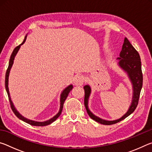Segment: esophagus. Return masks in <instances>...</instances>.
Listing matches in <instances>:
<instances>
[{
	"label": "esophagus",
	"mask_w": 152,
	"mask_h": 152,
	"mask_svg": "<svg viewBox=\"0 0 152 152\" xmlns=\"http://www.w3.org/2000/svg\"><path fill=\"white\" fill-rule=\"evenodd\" d=\"M84 78L83 76L78 75L75 77L74 78V84L76 86H82L84 84Z\"/></svg>",
	"instance_id": "1"
}]
</instances>
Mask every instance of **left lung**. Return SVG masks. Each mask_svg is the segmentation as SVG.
I'll return each mask as SVG.
<instances>
[{
	"label": "left lung",
	"instance_id": "obj_1",
	"mask_svg": "<svg viewBox=\"0 0 152 152\" xmlns=\"http://www.w3.org/2000/svg\"><path fill=\"white\" fill-rule=\"evenodd\" d=\"M120 58H118L117 60H119V66L127 72L129 77L133 84V96L132 104L129 109L128 111L125 115L119 119L115 121H105L101 118L95 116L90 111L88 108V99L90 93H91V88L88 85L84 86V106L86 109L87 113L89 117L96 122L102 125H110L115 124L125 119L126 117L130 115L135 110L137 107L140 99V92L143 85V74L141 70V62L140 54L137 51L133 48V46L129 42L127 37L125 38L124 43L122 46V50L120 52Z\"/></svg>",
	"mask_w": 152,
	"mask_h": 152
}]
</instances>
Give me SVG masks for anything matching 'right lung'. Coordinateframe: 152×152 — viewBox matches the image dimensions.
Listing matches in <instances>:
<instances>
[{
    "label": "right lung",
    "mask_w": 152,
    "mask_h": 152,
    "mask_svg": "<svg viewBox=\"0 0 152 152\" xmlns=\"http://www.w3.org/2000/svg\"><path fill=\"white\" fill-rule=\"evenodd\" d=\"M26 38H27V35L25 37V39L23 40V42L21 43V44H20L19 45L17 46L16 48L14 49L13 51H12V54L11 56V58H10V60H9V66H8V68H7V72H6V75H5V88H6V91L7 94H8V96H9V102H10V105H11V109L13 113H15V115H16V116L20 119V120L26 122L27 123H29V125H31L33 126H46V125H48L51 124V123H53V121H55L58 119V118L60 117V115H61V111H62V109H63V107H64V102H65L66 98L68 97V94L69 92H70L72 89L73 86L72 85H70L68 86L67 88H66L64 90L62 93L61 94V98H60V111L58 113L57 115H56V116L53 117V118H51V119L48 120V121H46L44 122H36L34 121H31L27 119H25V117H23L22 116V115H20L19 112L17 111V110L15 109V108L14 107L13 104H12V102L11 101V97H10V94H9V87H8V81H9V72H10V70H11V67L12 66V64H13V60L15 59V56H16L17 51H19V48L20 47V45L23 44L25 43V40H26Z\"/></svg>",
    "instance_id": "add662e5"
}]
</instances>
